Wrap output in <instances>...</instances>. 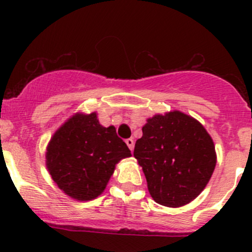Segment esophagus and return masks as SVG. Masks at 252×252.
Returning <instances> with one entry per match:
<instances>
[{"instance_id": "esophagus-1", "label": "esophagus", "mask_w": 252, "mask_h": 252, "mask_svg": "<svg viewBox=\"0 0 252 252\" xmlns=\"http://www.w3.org/2000/svg\"><path fill=\"white\" fill-rule=\"evenodd\" d=\"M126 146L129 147V149H130V150H132V149H134V146H135V143H134V140H132V138H128V140L126 141Z\"/></svg>"}]
</instances>
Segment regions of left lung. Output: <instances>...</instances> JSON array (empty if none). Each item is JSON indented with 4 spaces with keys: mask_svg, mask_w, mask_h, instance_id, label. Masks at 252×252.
Here are the masks:
<instances>
[{
    "mask_svg": "<svg viewBox=\"0 0 252 252\" xmlns=\"http://www.w3.org/2000/svg\"><path fill=\"white\" fill-rule=\"evenodd\" d=\"M142 132L134 156L152 198L174 209L194 200L209 184L217 163L207 130L194 117L173 110L148 118Z\"/></svg>",
    "mask_w": 252,
    "mask_h": 252,
    "instance_id": "left-lung-1",
    "label": "left lung"
}]
</instances>
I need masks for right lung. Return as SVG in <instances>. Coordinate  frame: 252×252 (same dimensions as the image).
<instances>
[{"instance_id": "obj_1", "label": "right lung", "mask_w": 252, "mask_h": 252, "mask_svg": "<svg viewBox=\"0 0 252 252\" xmlns=\"http://www.w3.org/2000/svg\"><path fill=\"white\" fill-rule=\"evenodd\" d=\"M130 156L114 126H103L97 112H76L51 137L46 167L66 195L89 201L102 194L116 164Z\"/></svg>"}]
</instances>
